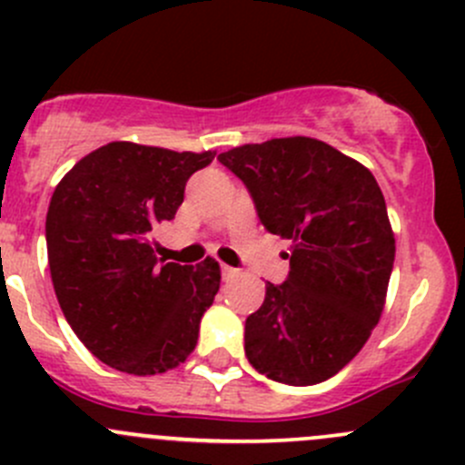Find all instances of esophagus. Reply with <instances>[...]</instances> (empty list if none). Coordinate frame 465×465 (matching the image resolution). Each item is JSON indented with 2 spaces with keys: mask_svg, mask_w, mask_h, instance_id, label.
<instances>
[{
  "mask_svg": "<svg viewBox=\"0 0 465 465\" xmlns=\"http://www.w3.org/2000/svg\"><path fill=\"white\" fill-rule=\"evenodd\" d=\"M220 272H223V281H229V278H233V276H238V270H233V267H229V265H223L220 267Z\"/></svg>",
  "mask_w": 465,
  "mask_h": 465,
  "instance_id": "esophagus-1",
  "label": "esophagus"
}]
</instances>
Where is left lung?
I'll use <instances>...</instances> for the list:
<instances>
[{
    "instance_id": "1",
    "label": "left lung",
    "mask_w": 465,
    "mask_h": 465,
    "mask_svg": "<svg viewBox=\"0 0 465 465\" xmlns=\"http://www.w3.org/2000/svg\"><path fill=\"white\" fill-rule=\"evenodd\" d=\"M270 233L292 242L290 273L267 282L245 321V356L285 385L327 381L381 319L394 265L383 193L363 164L314 138H276L218 155Z\"/></svg>"
}]
</instances>
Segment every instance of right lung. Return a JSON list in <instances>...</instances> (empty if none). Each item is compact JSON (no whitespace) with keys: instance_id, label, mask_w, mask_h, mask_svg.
Wrapping results in <instances>:
<instances>
[{"instance_id":"right-lung-1","label":"right lung","mask_w":465,"mask_h":465,"mask_svg":"<svg viewBox=\"0 0 465 465\" xmlns=\"http://www.w3.org/2000/svg\"><path fill=\"white\" fill-rule=\"evenodd\" d=\"M213 155L111 143L82 158L53 192V287L77 339L109 368L167 372L198 343L200 319L220 287L218 262L204 258L193 270L158 261L151 236L175 218L187 180Z\"/></svg>"}]
</instances>
